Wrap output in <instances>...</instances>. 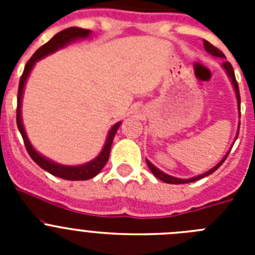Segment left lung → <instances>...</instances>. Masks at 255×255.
Masks as SVG:
<instances>
[{
    "label": "left lung",
    "instance_id": "obj_1",
    "mask_svg": "<svg viewBox=\"0 0 255 255\" xmlns=\"http://www.w3.org/2000/svg\"><path fill=\"white\" fill-rule=\"evenodd\" d=\"M203 44H204V48H206V51L208 52L209 55H212L213 57H220V58H226L225 57V55L222 53V52L220 51L218 48H216L215 46H212L211 43H209L208 40L204 39L203 40ZM222 67L225 69V71H226L227 76L230 78V80H231V83H233V87H234V91H235V94H236V101H238V108H239V112H240V93H239V87H238V82H236V79H235V73H234V69L233 66H231V64L230 62H227V61H225L224 64H222ZM239 129H240V124H239L238 126V134H236V138L238 139V135H239ZM234 145V144H233ZM233 148V147H231ZM231 148L229 149V152L225 154V157L222 159H221L220 162H218L217 164H216L215 167H212L211 170H208L207 172L202 173V175H198V176H194V177H190V179H179V177H175V176H171V175H167L166 172H163V171H161L159 168H157L154 166V164L150 163L148 159H145L147 161V164H148V167H149V170L152 171V173L154 175L157 179H159L161 181L163 182H167V184H188V182H193V181H197V180H200V179H203V177L208 176V175H211V173L215 172L216 170H217L218 167H220L221 164L224 163L225 159L227 158V155H229L230 150H231Z\"/></svg>",
    "mask_w": 255,
    "mask_h": 255
}]
</instances>
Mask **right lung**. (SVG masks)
<instances>
[{"label": "right lung", "instance_id": "right-lung-1", "mask_svg": "<svg viewBox=\"0 0 255 255\" xmlns=\"http://www.w3.org/2000/svg\"><path fill=\"white\" fill-rule=\"evenodd\" d=\"M92 31L88 30V29H82L76 28V26H71V28H67L65 30L60 31L55 37L49 39L46 44L38 48L35 51V53L30 57V60L26 62L25 69H24V73H22L21 78H20L19 83V92H17V110H16V124L17 128H19V131L21 134L22 139H24V144H25L26 150H28L29 155L31 157V159L40 166V167L46 170L47 172L52 173L53 176L61 177V179L65 180H89L92 177H94L96 175L101 172L105 164L107 163L108 157H110V152H111V145L112 141H114L115 134H116L117 129L120 128L121 121L115 124L112 126L110 131L107 134V139H106V143L103 145L102 150L96 158L92 159V161L87 162L84 164H78V166H67V164H61L57 162L52 161V159L47 158L43 154H40L39 152L35 150V148L31 145L30 140H29L28 135H26L25 129H24V125H22V117H21V101H22V93H24V88H25V83L28 80L29 75H30L31 70L34 67L35 62H38L39 60L44 58L46 56L51 55L53 52L58 51V49L64 48L65 46L70 44L74 40L78 39H87L89 38Z\"/></svg>", "mask_w": 255, "mask_h": 255}]
</instances>
